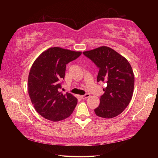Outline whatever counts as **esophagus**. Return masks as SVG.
<instances>
[{
  "mask_svg": "<svg viewBox=\"0 0 158 158\" xmlns=\"http://www.w3.org/2000/svg\"><path fill=\"white\" fill-rule=\"evenodd\" d=\"M89 96H90V95H89V94H86L84 95H82V96H81V98H82V99H86V98H88Z\"/></svg>",
  "mask_w": 158,
  "mask_h": 158,
  "instance_id": "esophagus-1",
  "label": "esophagus"
}]
</instances>
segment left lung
Wrapping results in <instances>:
<instances>
[{"mask_svg": "<svg viewBox=\"0 0 158 158\" xmlns=\"http://www.w3.org/2000/svg\"><path fill=\"white\" fill-rule=\"evenodd\" d=\"M83 54L99 69L97 82L107 85L95 113L104 118L117 117L129 105L133 94L135 76L128 61L113 49L102 46Z\"/></svg>", "mask_w": 158, "mask_h": 158, "instance_id": "obj_1", "label": "left lung"}]
</instances>
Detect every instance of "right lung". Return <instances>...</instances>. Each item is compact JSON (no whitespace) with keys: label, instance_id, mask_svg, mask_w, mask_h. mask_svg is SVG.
Wrapping results in <instances>:
<instances>
[{"label":"right lung","instance_id":"obj_1","mask_svg":"<svg viewBox=\"0 0 158 158\" xmlns=\"http://www.w3.org/2000/svg\"><path fill=\"white\" fill-rule=\"evenodd\" d=\"M81 52L51 47L41 54L32 64L28 77V92L36 111L52 122L70 117L77 99L66 92L61 94L66 65L76 60Z\"/></svg>","mask_w":158,"mask_h":158}]
</instances>
